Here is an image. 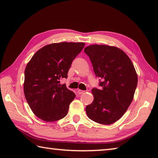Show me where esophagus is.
I'll use <instances>...</instances> for the list:
<instances>
[{"label":"esophagus","mask_w":158,"mask_h":158,"mask_svg":"<svg viewBox=\"0 0 158 158\" xmlns=\"http://www.w3.org/2000/svg\"><path fill=\"white\" fill-rule=\"evenodd\" d=\"M85 92V91H83V90H81V89H78L77 90V93H78V94H83Z\"/></svg>","instance_id":"obj_1"}]
</instances>
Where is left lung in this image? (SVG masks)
Instances as JSON below:
<instances>
[{"instance_id":"8db88e82","label":"left lung","mask_w":158,"mask_h":158,"mask_svg":"<svg viewBox=\"0 0 158 158\" xmlns=\"http://www.w3.org/2000/svg\"><path fill=\"white\" fill-rule=\"evenodd\" d=\"M84 52L101 79V89H92L94 99L86 106L87 115L96 123L109 125L123 115L132 101L138 83L136 70L126 53L116 47L91 45Z\"/></svg>"}]
</instances>
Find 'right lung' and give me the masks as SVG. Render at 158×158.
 Instances as JSON below:
<instances>
[{"label":"right lung","instance_id":"right-lung-1","mask_svg":"<svg viewBox=\"0 0 158 158\" xmlns=\"http://www.w3.org/2000/svg\"><path fill=\"white\" fill-rule=\"evenodd\" d=\"M84 46V43H52L38 50L27 64L23 92L39 119L55 122L67 115L75 94L66 84H60V79L67 78L72 62Z\"/></svg>","mask_w":158,"mask_h":158}]
</instances>
